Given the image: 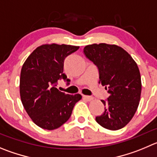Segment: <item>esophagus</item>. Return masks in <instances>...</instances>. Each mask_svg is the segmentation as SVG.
Here are the masks:
<instances>
[{
	"instance_id": "esophagus-1",
	"label": "esophagus",
	"mask_w": 157,
	"mask_h": 157,
	"mask_svg": "<svg viewBox=\"0 0 157 157\" xmlns=\"http://www.w3.org/2000/svg\"><path fill=\"white\" fill-rule=\"evenodd\" d=\"M83 98L85 99V100L88 101H90L93 100L94 98L91 96H87V95H83Z\"/></svg>"
}]
</instances>
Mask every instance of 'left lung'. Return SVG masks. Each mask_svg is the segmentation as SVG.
Here are the masks:
<instances>
[{"mask_svg":"<svg viewBox=\"0 0 157 157\" xmlns=\"http://www.w3.org/2000/svg\"><path fill=\"white\" fill-rule=\"evenodd\" d=\"M83 52L98 67L99 82L109 94L107 101L101 100L105 112L96 117V121L113 131L125 127L134 116L141 97V76L137 63L117 45H87Z\"/></svg>","mask_w":157,"mask_h":157,"instance_id":"obj_1","label":"left lung"}]
</instances>
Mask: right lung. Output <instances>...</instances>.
I'll use <instances>...</instances> for the list:
<instances>
[{"label":"right lung","instance_id":"right-lung-1","mask_svg":"<svg viewBox=\"0 0 157 157\" xmlns=\"http://www.w3.org/2000/svg\"><path fill=\"white\" fill-rule=\"evenodd\" d=\"M78 49L65 44H44L29 56L21 67V102L32 121L40 128L53 130L63 125L82 98L80 94H67L56 87L59 79L69 81L63 74L64 60Z\"/></svg>","mask_w":157,"mask_h":157}]
</instances>
